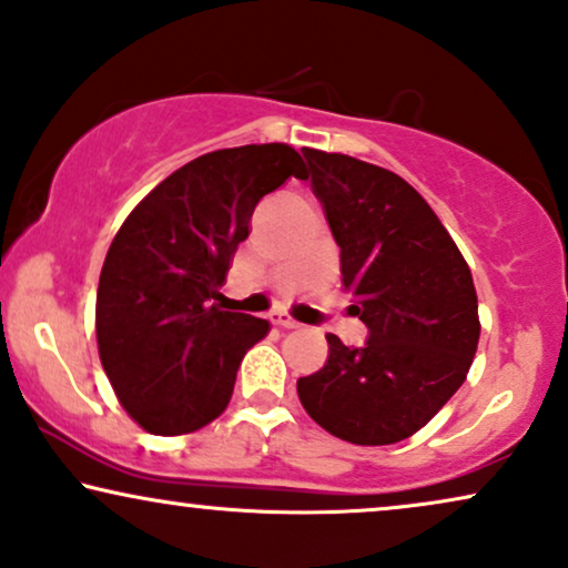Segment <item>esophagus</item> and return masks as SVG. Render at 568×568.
<instances>
[{
    "instance_id": "34e87169",
    "label": "esophagus",
    "mask_w": 568,
    "mask_h": 568,
    "mask_svg": "<svg viewBox=\"0 0 568 568\" xmlns=\"http://www.w3.org/2000/svg\"><path fill=\"white\" fill-rule=\"evenodd\" d=\"M272 322H275L277 327H285V329H291V327H298V322L291 317V314H285V312H275L272 314Z\"/></svg>"
}]
</instances>
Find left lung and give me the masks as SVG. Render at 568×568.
<instances>
[{
	"mask_svg": "<svg viewBox=\"0 0 568 568\" xmlns=\"http://www.w3.org/2000/svg\"><path fill=\"white\" fill-rule=\"evenodd\" d=\"M304 156L341 246L348 312L369 337L356 348L327 335L325 367L298 377V398L341 440L398 443L448 404L471 367L479 317L469 264L396 172L317 149Z\"/></svg>",
	"mask_w": 568,
	"mask_h": 568,
	"instance_id": "obj_1",
	"label": "left lung"
}]
</instances>
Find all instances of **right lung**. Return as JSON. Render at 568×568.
I'll use <instances>...</instances> for the list:
<instances>
[{
  "instance_id": "obj_1",
  "label": "right lung",
  "mask_w": 568,
  "mask_h": 568,
  "mask_svg": "<svg viewBox=\"0 0 568 568\" xmlns=\"http://www.w3.org/2000/svg\"><path fill=\"white\" fill-rule=\"evenodd\" d=\"M288 178H306L288 143L220 149L164 178L114 235L97 291L99 358L146 433L185 435L225 412L270 322L212 301L256 204Z\"/></svg>"
}]
</instances>
